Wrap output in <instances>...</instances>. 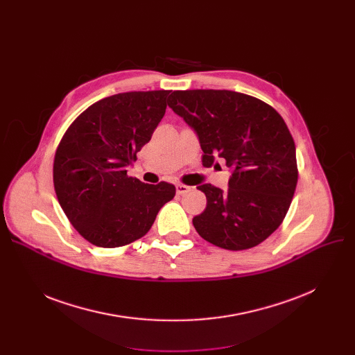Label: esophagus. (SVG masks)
Wrapping results in <instances>:
<instances>
[{
	"label": "esophagus",
	"instance_id": "esophagus-1",
	"mask_svg": "<svg viewBox=\"0 0 355 355\" xmlns=\"http://www.w3.org/2000/svg\"><path fill=\"white\" fill-rule=\"evenodd\" d=\"M175 190H177V194H185V193H189L191 189L189 187V185H185V184H177L175 185Z\"/></svg>",
	"mask_w": 355,
	"mask_h": 355
}]
</instances>
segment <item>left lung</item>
<instances>
[{
    "mask_svg": "<svg viewBox=\"0 0 355 355\" xmlns=\"http://www.w3.org/2000/svg\"><path fill=\"white\" fill-rule=\"evenodd\" d=\"M168 106L196 130L204 166L218 155L233 170L226 191L198 187L207 207L193 218L197 233L227 250L262 243L281 226L297 182L295 142L282 116L232 90H174Z\"/></svg>",
    "mask_w": 355,
    "mask_h": 355,
    "instance_id": "1",
    "label": "left lung"
}]
</instances>
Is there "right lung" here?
<instances>
[{
    "label": "right lung",
    "instance_id": "1",
    "mask_svg": "<svg viewBox=\"0 0 355 355\" xmlns=\"http://www.w3.org/2000/svg\"><path fill=\"white\" fill-rule=\"evenodd\" d=\"M171 90L126 92L89 106L63 135L53 182L73 227L89 243L119 248L148 233L173 184H145L126 174L161 122Z\"/></svg>",
    "mask_w": 355,
    "mask_h": 355
}]
</instances>
